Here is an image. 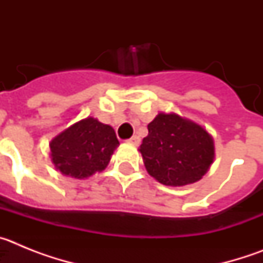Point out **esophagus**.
Listing matches in <instances>:
<instances>
[{
  "label": "esophagus",
  "instance_id": "34e87169",
  "mask_svg": "<svg viewBox=\"0 0 263 263\" xmlns=\"http://www.w3.org/2000/svg\"><path fill=\"white\" fill-rule=\"evenodd\" d=\"M127 142L132 143V145H139V142H141V138H139L138 136H133L130 139H127Z\"/></svg>",
  "mask_w": 263,
  "mask_h": 263
}]
</instances>
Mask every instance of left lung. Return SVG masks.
Returning <instances> with one entry per match:
<instances>
[{
    "mask_svg": "<svg viewBox=\"0 0 263 263\" xmlns=\"http://www.w3.org/2000/svg\"><path fill=\"white\" fill-rule=\"evenodd\" d=\"M147 129L139 152L147 173L158 182L182 187L205 175L215 158V146L200 125L175 113H159Z\"/></svg>",
    "mask_w": 263,
    "mask_h": 263,
    "instance_id": "1",
    "label": "left lung"
}]
</instances>
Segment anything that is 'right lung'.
<instances>
[{
    "label": "right lung",
    "instance_id": "right-lung-1",
    "mask_svg": "<svg viewBox=\"0 0 263 263\" xmlns=\"http://www.w3.org/2000/svg\"><path fill=\"white\" fill-rule=\"evenodd\" d=\"M118 145L113 127L87 117L51 141V160L63 175L84 179L103 171Z\"/></svg>",
    "mask_w": 263,
    "mask_h": 263
}]
</instances>
